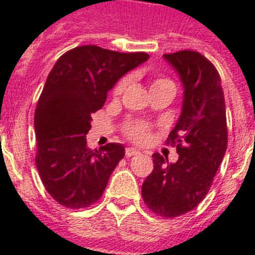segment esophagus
Wrapping results in <instances>:
<instances>
[{
  "mask_svg": "<svg viewBox=\"0 0 255 255\" xmlns=\"http://www.w3.org/2000/svg\"><path fill=\"white\" fill-rule=\"evenodd\" d=\"M140 152L137 151V149H135V148H127L126 149V156L127 157H132V156H136V155H139Z\"/></svg>",
  "mask_w": 255,
  "mask_h": 255,
  "instance_id": "obj_1",
  "label": "esophagus"
}]
</instances>
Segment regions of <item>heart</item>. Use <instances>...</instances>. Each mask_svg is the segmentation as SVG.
I'll return each mask as SVG.
<instances>
[{"label": "heart", "instance_id": "obj_1", "mask_svg": "<svg viewBox=\"0 0 255 255\" xmlns=\"http://www.w3.org/2000/svg\"><path fill=\"white\" fill-rule=\"evenodd\" d=\"M164 82H169L167 81V79H159V81H156L155 83L152 86L155 85H160V83H164ZM124 86H126V82H120L119 85H118V87H116L115 91L119 94V92L123 91ZM129 136L131 137H133L135 140H137V141H143L145 137H147V132H148V128L145 124H133V126H131V128H129Z\"/></svg>", "mask_w": 255, "mask_h": 255}]
</instances>
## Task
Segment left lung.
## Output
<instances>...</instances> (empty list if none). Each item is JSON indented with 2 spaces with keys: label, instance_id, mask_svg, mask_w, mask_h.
I'll list each match as a JSON object with an SVG mask.
<instances>
[{
  "label": "left lung",
  "instance_id": "left-lung-1",
  "mask_svg": "<svg viewBox=\"0 0 255 255\" xmlns=\"http://www.w3.org/2000/svg\"><path fill=\"white\" fill-rule=\"evenodd\" d=\"M182 86L181 112L169 139L178 160L153 153V170L143 182L144 202L153 213L172 218L194 209L204 200L228 147L221 78L197 51L164 54Z\"/></svg>",
  "mask_w": 255,
  "mask_h": 255
}]
</instances>
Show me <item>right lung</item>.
<instances>
[{
	"label": "right lung",
	"mask_w": 255,
	"mask_h": 255,
	"mask_svg": "<svg viewBox=\"0 0 255 255\" xmlns=\"http://www.w3.org/2000/svg\"><path fill=\"white\" fill-rule=\"evenodd\" d=\"M148 59L145 53L87 45L63 54L50 71L34 116L35 164L46 190L61 205L81 209L102 197L126 149L119 143L88 149L92 114L120 78Z\"/></svg>",
	"instance_id": "1"
}]
</instances>
